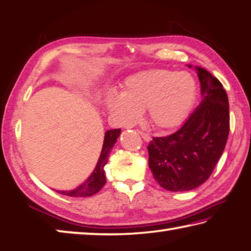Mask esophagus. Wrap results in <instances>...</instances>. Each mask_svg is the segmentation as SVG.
Instances as JSON below:
<instances>
[{
  "mask_svg": "<svg viewBox=\"0 0 251 251\" xmlns=\"http://www.w3.org/2000/svg\"><path fill=\"white\" fill-rule=\"evenodd\" d=\"M138 133L140 134V136H141V137H143V139L145 141H150V140H151V137H150V135L148 133H145V131H140V130H138Z\"/></svg>",
  "mask_w": 251,
  "mask_h": 251,
  "instance_id": "34e87169",
  "label": "esophagus"
}]
</instances>
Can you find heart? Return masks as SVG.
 Here are the masks:
<instances>
[{
    "label": "heart",
    "instance_id": "b5f03b06",
    "mask_svg": "<svg viewBox=\"0 0 251 251\" xmlns=\"http://www.w3.org/2000/svg\"><path fill=\"white\" fill-rule=\"evenodd\" d=\"M197 97V83L188 72L150 69L128 76L120 94L106 97L108 112L122 124L133 123L143 110L153 128L169 130L188 116Z\"/></svg>",
    "mask_w": 251,
    "mask_h": 251
}]
</instances>
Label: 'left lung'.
<instances>
[{"label":"left lung","instance_id":"1","mask_svg":"<svg viewBox=\"0 0 251 251\" xmlns=\"http://www.w3.org/2000/svg\"><path fill=\"white\" fill-rule=\"evenodd\" d=\"M195 68L201 83L200 105L179 130L166 137H153L147 147L154 180L172 192L193 190L208 179L229 134L226 91L208 71Z\"/></svg>","mask_w":251,"mask_h":251}]
</instances>
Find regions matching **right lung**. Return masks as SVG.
<instances>
[{
  "instance_id": "1",
  "label": "right lung",
  "mask_w": 251,
  "mask_h": 251,
  "mask_svg": "<svg viewBox=\"0 0 251 251\" xmlns=\"http://www.w3.org/2000/svg\"><path fill=\"white\" fill-rule=\"evenodd\" d=\"M120 134H121V128L110 129L106 131L105 136H104L102 151L99 157L97 167L94 168L92 175L89 176L88 180L72 191H57V192L63 195H67V197H72V198H88L97 194L106 183L104 166L106 165L108 154H110V151L113 148V146L115 145Z\"/></svg>"
}]
</instances>
